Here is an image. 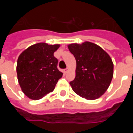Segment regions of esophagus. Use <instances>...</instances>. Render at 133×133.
<instances>
[{
  "label": "esophagus",
  "instance_id": "obj_1",
  "mask_svg": "<svg viewBox=\"0 0 133 133\" xmlns=\"http://www.w3.org/2000/svg\"><path fill=\"white\" fill-rule=\"evenodd\" d=\"M69 68H66V69H64V73H67V72H69Z\"/></svg>",
  "mask_w": 133,
  "mask_h": 133
}]
</instances>
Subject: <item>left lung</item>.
I'll return each instance as SVG.
<instances>
[{
  "mask_svg": "<svg viewBox=\"0 0 133 133\" xmlns=\"http://www.w3.org/2000/svg\"><path fill=\"white\" fill-rule=\"evenodd\" d=\"M76 62V77L70 84L74 92L87 100L101 97L113 77V63L101 46L90 42L68 45Z\"/></svg>",
  "mask_w": 133,
  "mask_h": 133,
  "instance_id": "8db88e82",
  "label": "left lung"
}]
</instances>
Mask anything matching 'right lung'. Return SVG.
Here are the masks:
<instances>
[{"mask_svg": "<svg viewBox=\"0 0 133 133\" xmlns=\"http://www.w3.org/2000/svg\"><path fill=\"white\" fill-rule=\"evenodd\" d=\"M59 44L41 43L27 48L18 56L16 72L24 95L38 100L53 91L63 73L57 69L58 60L54 52Z\"/></svg>", "mask_w": 133, "mask_h": 133, "instance_id": "1", "label": "right lung"}]
</instances>
